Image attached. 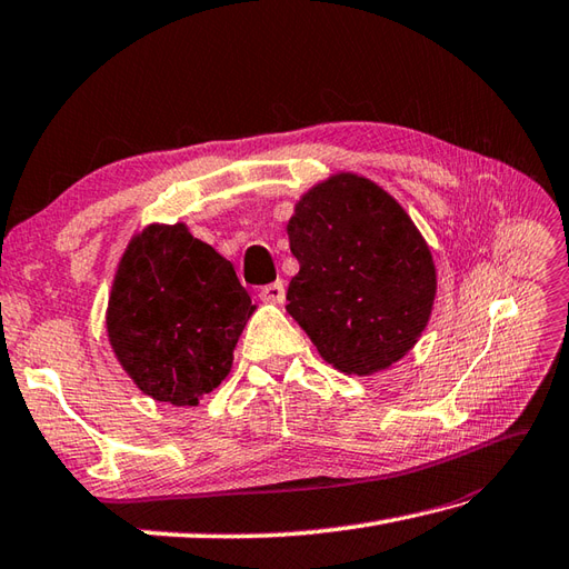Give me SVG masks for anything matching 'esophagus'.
Wrapping results in <instances>:
<instances>
[{
    "label": "esophagus",
    "instance_id": "obj_1",
    "mask_svg": "<svg viewBox=\"0 0 569 569\" xmlns=\"http://www.w3.org/2000/svg\"><path fill=\"white\" fill-rule=\"evenodd\" d=\"M260 299L268 301V305H282V301H284V282L277 280L272 284H264L260 289Z\"/></svg>",
    "mask_w": 569,
    "mask_h": 569
}]
</instances>
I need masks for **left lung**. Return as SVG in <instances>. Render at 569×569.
Wrapping results in <instances>:
<instances>
[{"instance_id":"left-lung-1","label":"left lung","mask_w":569,"mask_h":569,"mask_svg":"<svg viewBox=\"0 0 569 569\" xmlns=\"http://www.w3.org/2000/svg\"><path fill=\"white\" fill-rule=\"evenodd\" d=\"M299 272L287 311L346 376H373L420 341L437 268L408 211L361 173L336 171L299 196L287 223Z\"/></svg>"}]
</instances>
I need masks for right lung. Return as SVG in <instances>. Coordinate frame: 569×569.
<instances>
[{
    "instance_id": "add662e5",
    "label": "right lung",
    "mask_w": 569,
    "mask_h": 569,
    "mask_svg": "<svg viewBox=\"0 0 569 569\" xmlns=\"http://www.w3.org/2000/svg\"><path fill=\"white\" fill-rule=\"evenodd\" d=\"M254 309L233 264L187 223H149L127 242L114 270L106 331L144 396L196 408L228 378Z\"/></svg>"
}]
</instances>
